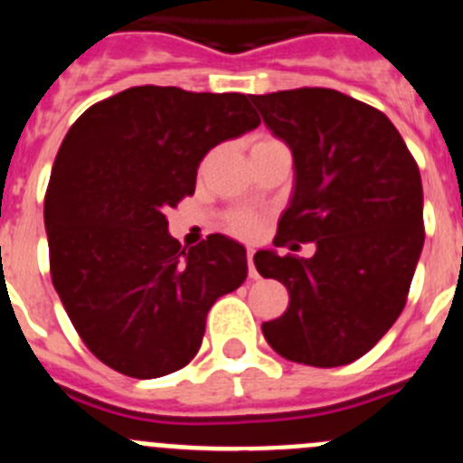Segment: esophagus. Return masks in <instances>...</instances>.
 Here are the masks:
<instances>
[{
  "instance_id": "34e87169",
  "label": "esophagus",
  "mask_w": 463,
  "mask_h": 463,
  "mask_svg": "<svg viewBox=\"0 0 463 463\" xmlns=\"http://www.w3.org/2000/svg\"><path fill=\"white\" fill-rule=\"evenodd\" d=\"M253 255H255V250L253 249H249L246 250V262H249V276L253 278H258V271H255V264H253Z\"/></svg>"
}]
</instances>
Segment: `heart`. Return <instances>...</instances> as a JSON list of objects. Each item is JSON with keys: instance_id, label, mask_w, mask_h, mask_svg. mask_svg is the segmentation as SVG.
<instances>
[{"instance_id": "heart-1", "label": "heart", "mask_w": 463, "mask_h": 463, "mask_svg": "<svg viewBox=\"0 0 463 463\" xmlns=\"http://www.w3.org/2000/svg\"><path fill=\"white\" fill-rule=\"evenodd\" d=\"M276 137H260V140H255L253 149L255 146H264V145H276ZM226 228L232 232V235L237 237H244V240H253V237L260 235V231H262V222H260L258 214L253 213H244V210H237V213H231L226 217Z\"/></svg>"}]
</instances>
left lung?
I'll list each match as a JSON object with an SVG mask.
<instances>
[{"label": "left lung", "instance_id": "1", "mask_svg": "<svg viewBox=\"0 0 463 463\" xmlns=\"http://www.w3.org/2000/svg\"><path fill=\"white\" fill-rule=\"evenodd\" d=\"M250 101L294 154V196L273 246L317 244L309 260L255 253L260 276L289 291L285 314L262 323L264 339L300 364H351L407 303L425 241L419 165L383 110L336 90H280Z\"/></svg>", "mask_w": 463, "mask_h": 463}]
</instances>
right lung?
<instances>
[{
	"instance_id": "add662e5",
	"label": "right lung",
	"mask_w": 463,
	"mask_h": 463,
	"mask_svg": "<svg viewBox=\"0 0 463 463\" xmlns=\"http://www.w3.org/2000/svg\"><path fill=\"white\" fill-rule=\"evenodd\" d=\"M260 124L249 94L137 85L71 124L44 194L49 271L88 351L118 373L160 378L199 353L205 317L246 280L223 235L181 249L167 213L194 194L219 142Z\"/></svg>"
}]
</instances>
